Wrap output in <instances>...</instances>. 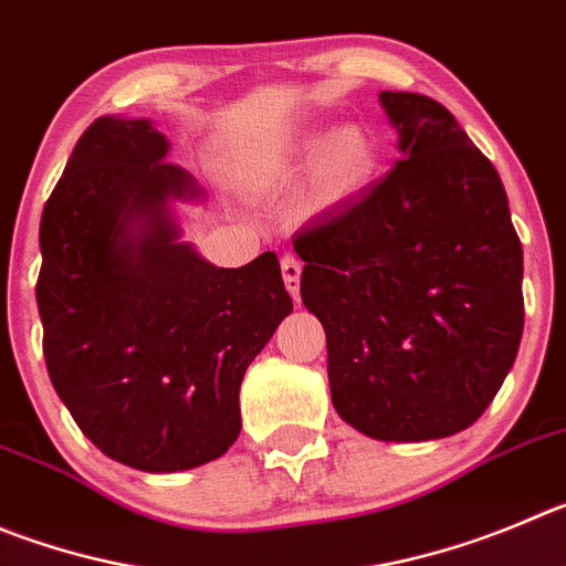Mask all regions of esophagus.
<instances>
[{"mask_svg": "<svg viewBox=\"0 0 566 566\" xmlns=\"http://www.w3.org/2000/svg\"><path fill=\"white\" fill-rule=\"evenodd\" d=\"M282 276L287 284V293L298 301V282H301V262L295 256H282Z\"/></svg>", "mask_w": 566, "mask_h": 566, "instance_id": "esophagus-1", "label": "esophagus"}]
</instances>
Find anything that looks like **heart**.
<instances>
[{"label":"heart","instance_id":"obj_1","mask_svg":"<svg viewBox=\"0 0 566 566\" xmlns=\"http://www.w3.org/2000/svg\"><path fill=\"white\" fill-rule=\"evenodd\" d=\"M310 198L318 206L340 203L360 192L377 170V142L357 123L340 125L326 136L304 134L279 145L256 161L248 176L256 181L284 184L310 161Z\"/></svg>","mask_w":566,"mask_h":566}]
</instances>
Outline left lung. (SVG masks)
I'll return each mask as SVG.
<instances>
[{
  "label": "left lung",
  "mask_w": 566,
  "mask_h": 566,
  "mask_svg": "<svg viewBox=\"0 0 566 566\" xmlns=\"http://www.w3.org/2000/svg\"><path fill=\"white\" fill-rule=\"evenodd\" d=\"M379 105L399 158L295 234L301 301L324 324L337 416L377 441H432L472 427L514 366L522 242L450 111L413 92Z\"/></svg>",
  "instance_id": "1"
}]
</instances>
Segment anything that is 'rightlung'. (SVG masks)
I'll return each instance as SVG.
<instances>
[{"label":"right lung","mask_w":566,"mask_h":566,"mask_svg":"<svg viewBox=\"0 0 566 566\" xmlns=\"http://www.w3.org/2000/svg\"><path fill=\"white\" fill-rule=\"evenodd\" d=\"M150 119L99 116L41 214L35 301L55 394L83 436L142 472H184L240 436V385L293 313L265 251L242 268L181 240L203 203Z\"/></svg>","instance_id":"add662e5"}]
</instances>
